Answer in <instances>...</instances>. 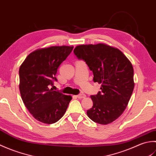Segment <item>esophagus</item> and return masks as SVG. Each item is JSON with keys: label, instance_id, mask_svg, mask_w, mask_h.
Instances as JSON below:
<instances>
[{"label": "esophagus", "instance_id": "obj_1", "mask_svg": "<svg viewBox=\"0 0 156 156\" xmlns=\"http://www.w3.org/2000/svg\"><path fill=\"white\" fill-rule=\"evenodd\" d=\"M77 97H78V98H80V99H81V98H84L86 97V95H85L84 94H80L77 95Z\"/></svg>", "mask_w": 156, "mask_h": 156}]
</instances>
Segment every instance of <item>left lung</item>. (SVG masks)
I'll use <instances>...</instances> for the list:
<instances>
[{
    "mask_svg": "<svg viewBox=\"0 0 156 156\" xmlns=\"http://www.w3.org/2000/svg\"><path fill=\"white\" fill-rule=\"evenodd\" d=\"M74 53L93 72V81L101 84V91L90 96L93 106L88 117L99 124L111 123L124 112L133 93V66L119 49L104 44L78 45Z\"/></svg>",
    "mask_w": 156,
    "mask_h": 156,
    "instance_id": "left-lung-1",
    "label": "left lung"
}]
</instances>
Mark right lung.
Returning <instances> with one entry per match:
<instances>
[{
    "mask_svg": "<svg viewBox=\"0 0 156 156\" xmlns=\"http://www.w3.org/2000/svg\"><path fill=\"white\" fill-rule=\"evenodd\" d=\"M73 46H51L38 49L25 58L19 68V90L23 103L36 120L52 124L67 110L71 96L49 88L57 81L59 65L72 52Z\"/></svg>",
    "mask_w": 156,
    "mask_h": 156,
    "instance_id": "add662e5",
    "label": "right lung"
}]
</instances>
